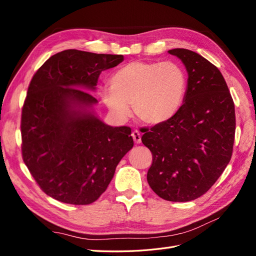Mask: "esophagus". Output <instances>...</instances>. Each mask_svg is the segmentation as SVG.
<instances>
[{"label":"esophagus","mask_w":256,"mask_h":256,"mask_svg":"<svg viewBox=\"0 0 256 256\" xmlns=\"http://www.w3.org/2000/svg\"><path fill=\"white\" fill-rule=\"evenodd\" d=\"M131 136H132L134 141L136 144H140V143H141V134H140V131L134 130V132L131 134Z\"/></svg>","instance_id":"34e87169"}]
</instances>
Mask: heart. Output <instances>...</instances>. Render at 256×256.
Masks as SVG:
<instances>
[{"instance_id":"1","label":"heart","mask_w":256,"mask_h":256,"mask_svg":"<svg viewBox=\"0 0 256 256\" xmlns=\"http://www.w3.org/2000/svg\"><path fill=\"white\" fill-rule=\"evenodd\" d=\"M111 86L100 90L102 102L116 118H129L131 109L138 120L158 126L180 110L187 92V76L174 62L134 60L118 69Z\"/></svg>"}]
</instances>
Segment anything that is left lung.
<instances>
[{
	"instance_id": "left-lung-1",
	"label": "left lung",
	"mask_w": 256,
	"mask_h": 256,
	"mask_svg": "<svg viewBox=\"0 0 256 256\" xmlns=\"http://www.w3.org/2000/svg\"><path fill=\"white\" fill-rule=\"evenodd\" d=\"M168 52L186 67L187 92L171 120L143 129L142 142L152 152L147 182L161 198L189 202L210 189L228 164L235 106L222 74L210 62L187 49Z\"/></svg>"
}]
</instances>
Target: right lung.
<instances>
[{"instance_id": "obj_1", "label": "right lung", "mask_w": 256, "mask_h": 256, "mask_svg": "<svg viewBox=\"0 0 256 256\" xmlns=\"http://www.w3.org/2000/svg\"><path fill=\"white\" fill-rule=\"evenodd\" d=\"M122 60L69 49L46 60L30 83L21 118L23 161L46 194L60 202H95L134 147L131 129L104 124L88 92L102 70Z\"/></svg>"}]
</instances>
